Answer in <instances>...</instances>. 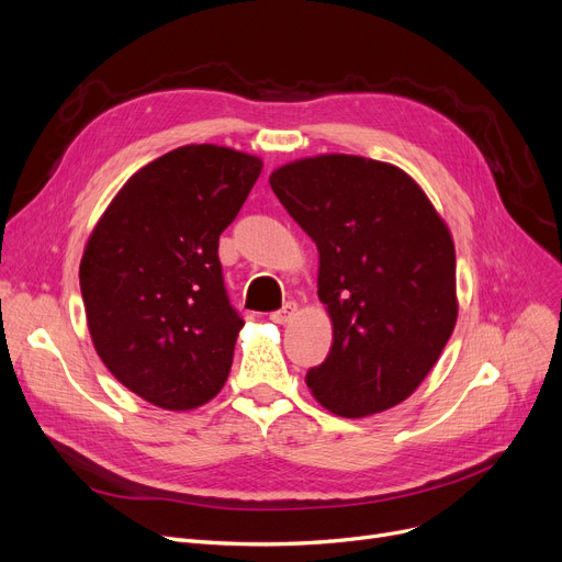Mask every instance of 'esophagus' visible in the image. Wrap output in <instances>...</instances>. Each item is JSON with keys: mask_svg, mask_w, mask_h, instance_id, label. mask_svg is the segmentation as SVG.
I'll use <instances>...</instances> for the list:
<instances>
[{"mask_svg": "<svg viewBox=\"0 0 562 562\" xmlns=\"http://www.w3.org/2000/svg\"><path fill=\"white\" fill-rule=\"evenodd\" d=\"M295 312H297V305L295 303H286L282 310L271 314V321L273 323H289L295 316Z\"/></svg>", "mask_w": 562, "mask_h": 562, "instance_id": "obj_1", "label": "esophagus"}]
</instances>
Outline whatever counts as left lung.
Returning a JSON list of instances; mask_svg holds the SVG:
<instances>
[{"label": "left lung", "instance_id": "8db88e82", "mask_svg": "<svg viewBox=\"0 0 562 562\" xmlns=\"http://www.w3.org/2000/svg\"><path fill=\"white\" fill-rule=\"evenodd\" d=\"M318 248V297L334 339L307 370L314 397L344 418L414 393L457 325V255L445 221L402 169L359 156L289 162L269 178Z\"/></svg>", "mask_w": 562, "mask_h": 562}]
</instances>
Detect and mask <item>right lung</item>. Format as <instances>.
<instances>
[{
	"label": "right lung",
	"mask_w": 562,
	"mask_h": 562,
	"mask_svg": "<svg viewBox=\"0 0 562 562\" xmlns=\"http://www.w3.org/2000/svg\"><path fill=\"white\" fill-rule=\"evenodd\" d=\"M259 171L235 148L180 146L128 178L88 239L79 278L92 344L146 402L196 408L228 380L244 318L223 284L218 235Z\"/></svg>",
	"instance_id": "add662e5"
}]
</instances>
